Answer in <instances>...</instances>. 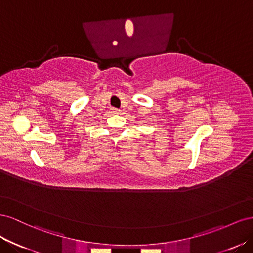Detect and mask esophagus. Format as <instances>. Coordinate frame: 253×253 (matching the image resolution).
<instances>
[{
  "label": "esophagus",
  "instance_id": "34e87169",
  "mask_svg": "<svg viewBox=\"0 0 253 253\" xmlns=\"http://www.w3.org/2000/svg\"><path fill=\"white\" fill-rule=\"evenodd\" d=\"M112 112L114 113V114H119L120 113V110H118V109H115V108H112Z\"/></svg>",
  "mask_w": 253,
  "mask_h": 253
}]
</instances>
